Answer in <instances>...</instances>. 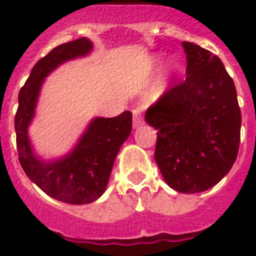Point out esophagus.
<instances>
[{
    "label": "esophagus",
    "instance_id": "1",
    "mask_svg": "<svg viewBox=\"0 0 256 256\" xmlns=\"http://www.w3.org/2000/svg\"><path fill=\"white\" fill-rule=\"evenodd\" d=\"M144 124V116H142V112L140 108H136L132 110V126L134 128H138L140 124Z\"/></svg>",
    "mask_w": 256,
    "mask_h": 256
}]
</instances>
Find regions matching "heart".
I'll return each instance as SVG.
<instances>
[{"label":"heart","instance_id":"heart-1","mask_svg":"<svg viewBox=\"0 0 256 256\" xmlns=\"http://www.w3.org/2000/svg\"><path fill=\"white\" fill-rule=\"evenodd\" d=\"M160 61V58L156 56V57L152 58V65H158ZM178 72V64L175 61L170 62V65H168V68L166 69V72H164V76H166V78H171L172 76H174L175 73Z\"/></svg>","mask_w":256,"mask_h":256}]
</instances>
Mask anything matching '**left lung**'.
<instances>
[{"label": "left lung", "instance_id": "obj_1", "mask_svg": "<svg viewBox=\"0 0 256 256\" xmlns=\"http://www.w3.org/2000/svg\"><path fill=\"white\" fill-rule=\"evenodd\" d=\"M187 77L150 106L144 120L156 130V162L171 188L183 194L215 186L231 170L240 142L236 88L223 62L182 42Z\"/></svg>", "mask_w": 256, "mask_h": 256}]
</instances>
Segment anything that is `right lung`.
<instances>
[{
  "mask_svg": "<svg viewBox=\"0 0 256 256\" xmlns=\"http://www.w3.org/2000/svg\"><path fill=\"white\" fill-rule=\"evenodd\" d=\"M92 49V41L82 37L54 48L41 58L18 94L14 118L18 160L25 174L49 196L70 204L92 203L104 194L116 154L132 132V114L124 112L114 118H94L77 146L56 160H44L34 154L28 128L45 78L61 64L85 57Z\"/></svg>",
  "mask_w": 256,
  "mask_h": 256,
  "instance_id": "1",
  "label": "right lung"
}]
</instances>
